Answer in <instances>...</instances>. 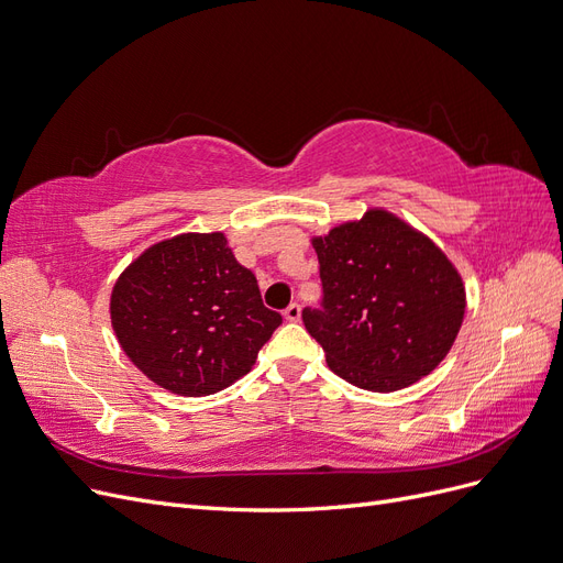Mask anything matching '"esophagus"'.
<instances>
[{
	"label": "esophagus",
	"instance_id": "esophagus-1",
	"mask_svg": "<svg viewBox=\"0 0 563 563\" xmlns=\"http://www.w3.org/2000/svg\"><path fill=\"white\" fill-rule=\"evenodd\" d=\"M285 320L287 322H299L301 320V306L299 303H289L287 308H285Z\"/></svg>",
	"mask_w": 563,
	"mask_h": 563
}]
</instances>
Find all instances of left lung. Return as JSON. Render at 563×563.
Here are the masks:
<instances>
[{"instance_id":"8db88e82","label":"left lung","mask_w":563,"mask_h":563,"mask_svg":"<svg viewBox=\"0 0 563 563\" xmlns=\"http://www.w3.org/2000/svg\"><path fill=\"white\" fill-rule=\"evenodd\" d=\"M322 303L303 324L329 368L368 391L420 380L450 352L466 310L464 283L439 245L380 208L313 239Z\"/></svg>"}]
</instances>
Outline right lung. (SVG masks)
<instances>
[{
  "instance_id": "obj_1",
  "label": "right lung",
  "mask_w": 563,
  "mask_h": 563,
  "mask_svg": "<svg viewBox=\"0 0 563 563\" xmlns=\"http://www.w3.org/2000/svg\"><path fill=\"white\" fill-rule=\"evenodd\" d=\"M280 322L220 232L155 243L122 271L111 295L124 355L183 397H206L243 378Z\"/></svg>"
}]
</instances>
